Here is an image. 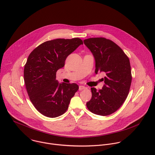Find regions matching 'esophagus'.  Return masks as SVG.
<instances>
[{
    "label": "esophagus",
    "mask_w": 155,
    "mask_h": 155,
    "mask_svg": "<svg viewBox=\"0 0 155 155\" xmlns=\"http://www.w3.org/2000/svg\"><path fill=\"white\" fill-rule=\"evenodd\" d=\"M87 89V87H85V86H82V85L79 86V90H80V91L83 90V89Z\"/></svg>",
    "instance_id": "1"
}]
</instances>
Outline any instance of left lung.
I'll return each instance as SVG.
<instances>
[{
	"mask_svg": "<svg viewBox=\"0 0 155 155\" xmlns=\"http://www.w3.org/2000/svg\"><path fill=\"white\" fill-rule=\"evenodd\" d=\"M84 43L95 58V74H106L102 89L91 88L92 98L87 107L94 114L109 115L121 107L129 94L132 83L129 59L120 46L105 38H87Z\"/></svg>",
	"mask_w": 155,
	"mask_h": 155,
	"instance_id": "1",
	"label": "left lung"
}]
</instances>
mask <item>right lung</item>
Returning a JSON list of instances; mask_svg holds the SVG:
<instances>
[{"instance_id":"obj_1","label":"right lung","mask_w":155,"mask_h":155,"mask_svg":"<svg viewBox=\"0 0 155 155\" xmlns=\"http://www.w3.org/2000/svg\"><path fill=\"white\" fill-rule=\"evenodd\" d=\"M83 44L79 38H57L43 43L29 54L24 68L25 84L31 101L42 115L55 118L67 110L78 86L59 83L56 72Z\"/></svg>"}]
</instances>
